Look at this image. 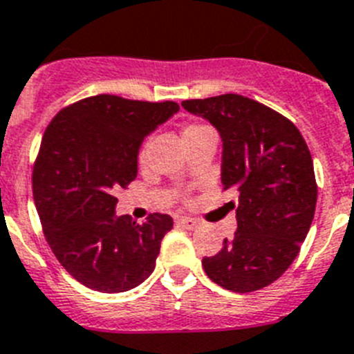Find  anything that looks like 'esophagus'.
I'll return each instance as SVG.
<instances>
[{
  "label": "esophagus",
  "instance_id": "34e87169",
  "mask_svg": "<svg viewBox=\"0 0 354 354\" xmlns=\"http://www.w3.org/2000/svg\"><path fill=\"white\" fill-rule=\"evenodd\" d=\"M176 223L180 225V227L187 228V230H192V228L198 227V221L192 218H187V216H182V218H178Z\"/></svg>",
  "mask_w": 354,
  "mask_h": 354
}]
</instances>
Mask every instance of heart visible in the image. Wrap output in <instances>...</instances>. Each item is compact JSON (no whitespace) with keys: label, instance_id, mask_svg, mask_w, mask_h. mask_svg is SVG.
Returning <instances> with one entry per match:
<instances>
[{"label":"heart","instance_id":"heart-1","mask_svg":"<svg viewBox=\"0 0 354 354\" xmlns=\"http://www.w3.org/2000/svg\"><path fill=\"white\" fill-rule=\"evenodd\" d=\"M209 129L210 127L205 126V124H198V122H187L182 129L183 142H189L191 138H194V136L201 135V133H205V131H209ZM145 158H147V142H144V144L140 145V149H138V162L144 163Z\"/></svg>","mask_w":354,"mask_h":354}]
</instances>
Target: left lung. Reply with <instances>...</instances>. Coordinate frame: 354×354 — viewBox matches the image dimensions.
I'll return each instance as SVG.
<instances>
[{"label":"left lung","instance_id":"8db88e82","mask_svg":"<svg viewBox=\"0 0 354 354\" xmlns=\"http://www.w3.org/2000/svg\"><path fill=\"white\" fill-rule=\"evenodd\" d=\"M223 138V191L237 196V230L205 273L225 290L248 293L277 281L295 261L317 205L308 144L290 118L254 99L225 93L183 100Z\"/></svg>","mask_w":354,"mask_h":354}]
</instances>
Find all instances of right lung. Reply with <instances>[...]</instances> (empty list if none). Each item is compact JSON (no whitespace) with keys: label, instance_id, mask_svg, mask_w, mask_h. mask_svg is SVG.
Instances as JSON below:
<instances>
[{"label":"right lung","instance_id":"right-lung-1","mask_svg":"<svg viewBox=\"0 0 354 354\" xmlns=\"http://www.w3.org/2000/svg\"><path fill=\"white\" fill-rule=\"evenodd\" d=\"M178 109L102 93L62 108L44 129L32 171L35 209L53 255L84 286L120 293L153 273L172 218L115 216L113 192L135 180L144 138Z\"/></svg>","mask_w":354,"mask_h":354}]
</instances>
